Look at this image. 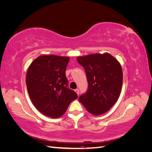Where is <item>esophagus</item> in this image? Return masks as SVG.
Listing matches in <instances>:
<instances>
[{"label": "esophagus", "mask_w": 152, "mask_h": 152, "mask_svg": "<svg viewBox=\"0 0 152 152\" xmlns=\"http://www.w3.org/2000/svg\"><path fill=\"white\" fill-rule=\"evenodd\" d=\"M75 91L76 92V93L77 94V95H78V96H79V89H76L75 90Z\"/></svg>", "instance_id": "esophagus-1"}]
</instances>
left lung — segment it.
<instances>
[{
	"label": "left lung",
	"instance_id": "obj_1",
	"mask_svg": "<svg viewBox=\"0 0 152 152\" xmlns=\"http://www.w3.org/2000/svg\"><path fill=\"white\" fill-rule=\"evenodd\" d=\"M88 81L87 93L79 100L90 113L100 115L112 107L121 93L123 73L121 63L108 53L79 56Z\"/></svg>",
	"mask_w": 152,
	"mask_h": 152
}]
</instances>
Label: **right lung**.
<instances>
[{
    "mask_svg": "<svg viewBox=\"0 0 152 152\" xmlns=\"http://www.w3.org/2000/svg\"><path fill=\"white\" fill-rule=\"evenodd\" d=\"M69 60L68 56L45 54L35 59L28 68L27 91L35 108L45 116L61 117L77 98L75 92L67 87L65 70Z\"/></svg>",
    "mask_w": 152,
    "mask_h": 152,
    "instance_id": "obj_1",
    "label": "right lung"
}]
</instances>
